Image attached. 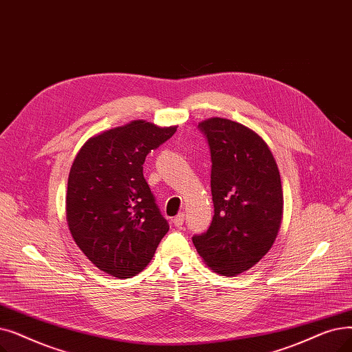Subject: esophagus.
I'll return each mask as SVG.
<instances>
[{
  "label": "esophagus",
  "instance_id": "esophagus-1",
  "mask_svg": "<svg viewBox=\"0 0 352 352\" xmlns=\"http://www.w3.org/2000/svg\"><path fill=\"white\" fill-rule=\"evenodd\" d=\"M184 219H186L184 212H179V214H177V216L173 219V223H174L175 227H181L182 224H184Z\"/></svg>",
  "mask_w": 352,
  "mask_h": 352
}]
</instances>
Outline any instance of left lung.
Masks as SVG:
<instances>
[{
	"label": "left lung",
	"mask_w": 352,
	"mask_h": 352,
	"mask_svg": "<svg viewBox=\"0 0 352 352\" xmlns=\"http://www.w3.org/2000/svg\"><path fill=\"white\" fill-rule=\"evenodd\" d=\"M198 128L211 155L214 216L192 243L214 272L236 276L261 261L278 236L283 210L279 168L261 136L237 122L211 118Z\"/></svg>",
	"instance_id": "obj_1"
}]
</instances>
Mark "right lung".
<instances>
[{
    "instance_id": "1",
    "label": "right lung",
    "mask_w": 352,
    "mask_h": 352,
    "mask_svg": "<svg viewBox=\"0 0 352 352\" xmlns=\"http://www.w3.org/2000/svg\"><path fill=\"white\" fill-rule=\"evenodd\" d=\"M175 131L133 120L90 138L73 161L66 197L70 233L89 261L113 278L144 270L170 228L142 165Z\"/></svg>"
}]
</instances>
